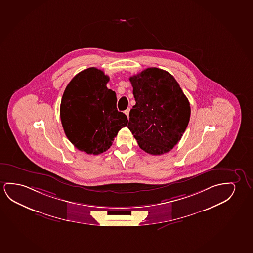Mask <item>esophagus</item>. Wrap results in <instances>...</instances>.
Returning a JSON list of instances; mask_svg holds the SVG:
<instances>
[{"label":"esophagus","instance_id":"34e87169","mask_svg":"<svg viewBox=\"0 0 253 253\" xmlns=\"http://www.w3.org/2000/svg\"><path fill=\"white\" fill-rule=\"evenodd\" d=\"M125 114L128 117V114H129V109H127V110H125Z\"/></svg>","mask_w":253,"mask_h":253}]
</instances>
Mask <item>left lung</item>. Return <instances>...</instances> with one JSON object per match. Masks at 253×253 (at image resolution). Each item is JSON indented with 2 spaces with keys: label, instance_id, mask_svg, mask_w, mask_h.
Segmentation results:
<instances>
[{
  "label": "left lung",
  "instance_id": "1",
  "mask_svg": "<svg viewBox=\"0 0 253 253\" xmlns=\"http://www.w3.org/2000/svg\"><path fill=\"white\" fill-rule=\"evenodd\" d=\"M129 81L136 104L129 112L128 129L147 153H167L188 126L189 100L172 75L158 68H148Z\"/></svg>",
  "mask_w": 253,
  "mask_h": 253
}]
</instances>
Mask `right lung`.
I'll return each instance as SVG.
<instances>
[{
	"instance_id": "1",
	"label": "right lung",
	"mask_w": 253,
	"mask_h": 253,
	"mask_svg": "<svg viewBox=\"0 0 253 253\" xmlns=\"http://www.w3.org/2000/svg\"><path fill=\"white\" fill-rule=\"evenodd\" d=\"M110 77L88 68L77 74L62 95L60 117L68 139L87 154L98 155L112 145L128 119L117 109L116 93L107 88Z\"/></svg>"
}]
</instances>
